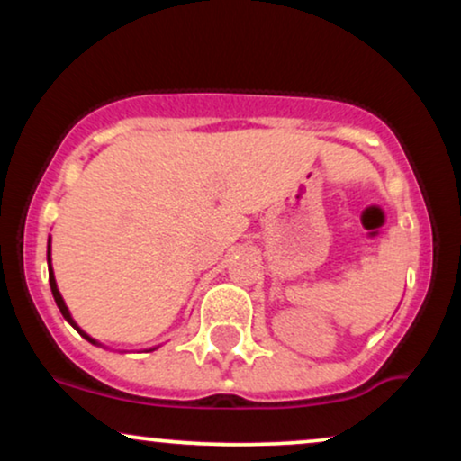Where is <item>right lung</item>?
I'll return each instance as SVG.
<instances>
[{
    "mask_svg": "<svg viewBox=\"0 0 461 461\" xmlns=\"http://www.w3.org/2000/svg\"><path fill=\"white\" fill-rule=\"evenodd\" d=\"M47 268H50V285H51V294H54V301H56L58 310H60V314L65 316V321L68 322V325L73 327V330H76V331L79 333V336H82V338H86L88 342H93V345H97V347H104L102 342H99V340H95V338L88 336V333L84 331L82 327L77 325L76 319H73V316H71V312H68V308H67L65 299H62L60 290H58V284H56V275H54V267H51V236L47 238ZM105 348H108V347H105ZM156 348H158V347H151V348H147V353H149V351H156Z\"/></svg>",
    "mask_w": 461,
    "mask_h": 461,
    "instance_id": "right-lung-1",
    "label": "right lung"
}]
</instances>
